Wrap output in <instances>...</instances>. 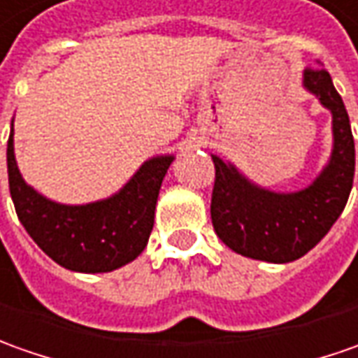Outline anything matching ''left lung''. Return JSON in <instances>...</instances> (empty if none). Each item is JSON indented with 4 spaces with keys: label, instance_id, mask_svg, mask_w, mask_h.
I'll return each mask as SVG.
<instances>
[{
    "label": "left lung",
    "instance_id": "left-lung-1",
    "mask_svg": "<svg viewBox=\"0 0 358 358\" xmlns=\"http://www.w3.org/2000/svg\"><path fill=\"white\" fill-rule=\"evenodd\" d=\"M303 87L333 115L329 164L305 190L279 194L255 186L234 164L212 156L216 180L212 224L229 250L252 259L287 264L313 250L345 210L355 178V141L343 99L323 67H307Z\"/></svg>",
    "mask_w": 358,
    "mask_h": 358
}]
</instances>
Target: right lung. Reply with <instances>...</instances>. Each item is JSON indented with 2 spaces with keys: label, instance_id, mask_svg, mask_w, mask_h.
Segmentation results:
<instances>
[{
  "label": "right lung",
  "instance_id": "obj_1",
  "mask_svg": "<svg viewBox=\"0 0 358 358\" xmlns=\"http://www.w3.org/2000/svg\"><path fill=\"white\" fill-rule=\"evenodd\" d=\"M172 160L174 156L146 160L129 184L106 200L65 206L47 200L21 178L13 155V124L7 141L9 192L19 222L53 262L80 273H106L141 255Z\"/></svg>",
  "mask_w": 358,
  "mask_h": 358
}]
</instances>
